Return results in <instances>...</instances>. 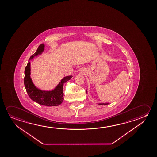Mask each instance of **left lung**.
I'll list each match as a JSON object with an SVG mask.
<instances>
[{"mask_svg": "<svg viewBox=\"0 0 157 157\" xmlns=\"http://www.w3.org/2000/svg\"><path fill=\"white\" fill-rule=\"evenodd\" d=\"M86 93H87V90H86ZM109 103H99V105H106V104H109Z\"/></svg>", "mask_w": 157, "mask_h": 157, "instance_id": "obj_1", "label": "left lung"}]
</instances>
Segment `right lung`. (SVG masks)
Segmentation results:
<instances>
[{
    "label": "right lung",
    "mask_w": 157,
    "mask_h": 157,
    "mask_svg": "<svg viewBox=\"0 0 157 157\" xmlns=\"http://www.w3.org/2000/svg\"><path fill=\"white\" fill-rule=\"evenodd\" d=\"M44 44H41L39 46L36 52L29 58V62L24 71V86L29 97L39 104L45 106H58L60 105L64 99L63 89V85L71 79L72 75H68L63 78L60 82L54 89L51 91H43L35 86L30 77V62L29 60L41 54L44 51Z\"/></svg>",
    "instance_id": "right-lung-1"
}]
</instances>
